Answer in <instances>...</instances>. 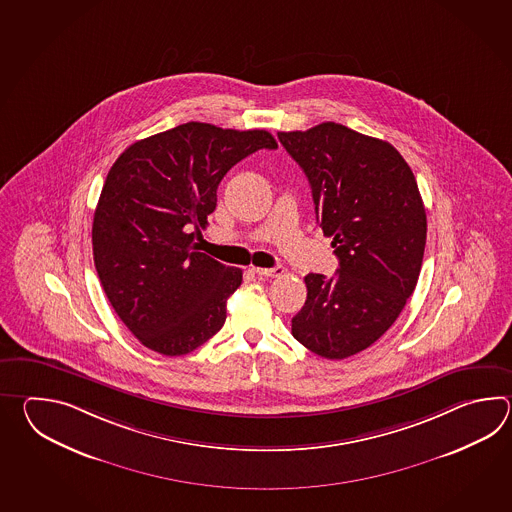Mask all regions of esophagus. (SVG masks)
<instances>
[{"label":"esophagus","instance_id":"obj_1","mask_svg":"<svg viewBox=\"0 0 512 512\" xmlns=\"http://www.w3.org/2000/svg\"><path fill=\"white\" fill-rule=\"evenodd\" d=\"M252 271L256 272L258 276H265V278H276V276H282L285 269H283L282 265H276V267H272V269H260V267H254Z\"/></svg>","mask_w":512,"mask_h":512}]
</instances>
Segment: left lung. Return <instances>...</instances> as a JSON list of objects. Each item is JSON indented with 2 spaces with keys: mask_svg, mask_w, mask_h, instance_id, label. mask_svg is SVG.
<instances>
[{
  "mask_svg": "<svg viewBox=\"0 0 512 512\" xmlns=\"http://www.w3.org/2000/svg\"><path fill=\"white\" fill-rule=\"evenodd\" d=\"M278 139L307 175L316 221L338 258L333 278L307 274L293 337L340 360L370 348L414 293L426 245V212L414 172L390 142L322 122Z\"/></svg>",
  "mask_w": 512,
  "mask_h": 512,
  "instance_id": "left-lung-1",
  "label": "left lung"
}]
</instances>
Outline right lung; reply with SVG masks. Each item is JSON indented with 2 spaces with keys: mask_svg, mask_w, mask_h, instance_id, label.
Returning <instances> with one entry per match:
<instances>
[{
  "mask_svg": "<svg viewBox=\"0 0 512 512\" xmlns=\"http://www.w3.org/2000/svg\"><path fill=\"white\" fill-rule=\"evenodd\" d=\"M276 150L269 131L186 122L133 142L109 170L93 218L102 289L142 346L179 357L225 324L243 272L197 252L218 185L247 155Z\"/></svg>",
  "mask_w": 512,
  "mask_h": 512,
  "instance_id": "add662e5",
  "label": "right lung"
}]
</instances>
